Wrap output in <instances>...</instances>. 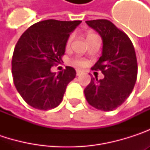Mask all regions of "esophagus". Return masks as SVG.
I'll return each mask as SVG.
<instances>
[{
  "instance_id": "esophagus-1",
  "label": "esophagus",
  "mask_w": 150,
  "mask_h": 150,
  "mask_svg": "<svg viewBox=\"0 0 150 150\" xmlns=\"http://www.w3.org/2000/svg\"><path fill=\"white\" fill-rule=\"evenodd\" d=\"M81 74H82V72H81V70H76V75H77V76L81 75Z\"/></svg>"
}]
</instances>
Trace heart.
Instances as JSON below:
<instances>
[{"mask_svg":"<svg viewBox=\"0 0 150 150\" xmlns=\"http://www.w3.org/2000/svg\"><path fill=\"white\" fill-rule=\"evenodd\" d=\"M73 39H74V35H69V37L68 38L67 42H66V47H70ZM72 63H73L74 65H75V66H78V67H84V66L86 65V61H85L84 59H82V58H79V57H78V58H75V59L72 61Z\"/></svg>","mask_w":150,"mask_h":150,"instance_id":"heart-1","label":"heart"}]
</instances>
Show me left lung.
Returning a JSON list of instances; mask_svg holds the SVG:
<instances>
[{
    "instance_id": "left-lung-1",
    "label": "left lung",
    "mask_w": 150,
    "mask_h": 150,
    "mask_svg": "<svg viewBox=\"0 0 150 150\" xmlns=\"http://www.w3.org/2000/svg\"><path fill=\"white\" fill-rule=\"evenodd\" d=\"M103 39V54L92 69L100 70L104 78H91L85 88L86 100L92 107L112 111L122 104L131 94L137 77V61L129 36L110 21H87Z\"/></svg>"
}]
</instances>
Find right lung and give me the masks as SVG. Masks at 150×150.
<instances>
[{
  "label": "right lung",
  "mask_w": 150,
  "mask_h": 150,
  "mask_svg": "<svg viewBox=\"0 0 150 150\" xmlns=\"http://www.w3.org/2000/svg\"><path fill=\"white\" fill-rule=\"evenodd\" d=\"M81 22L39 21L18 40L12 57L13 80L22 99L31 107L47 110L62 103L66 88L76 72L72 67H66L58 74L50 69L62 61L67 40Z\"/></svg>",
  "instance_id": "1"
}]
</instances>
